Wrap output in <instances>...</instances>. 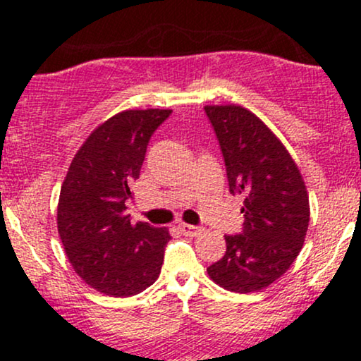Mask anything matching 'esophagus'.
<instances>
[{
    "label": "esophagus",
    "instance_id": "obj_1",
    "mask_svg": "<svg viewBox=\"0 0 361 361\" xmlns=\"http://www.w3.org/2000/svg\"><path fill=\"white\" fill-rule=\"evenodd\" d=\"M180 231L185 235H190V238H197V235H200L202 233H204V227L192 226V224H181Z\"/></svg>",
    "mask_w": 361,
    "mask_h": 361
}]
</instances>
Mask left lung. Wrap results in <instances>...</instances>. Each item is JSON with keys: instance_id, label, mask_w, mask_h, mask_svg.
<instances>
[{"instance_id": "1", "label": "left lung", "mask_w": 361, "mask_h": 361, "mask_svg": "<svg viewBox=\"0 0 361 361\" xmlns=\"http://www.w3.org/2000/svg\"><path fill=\"white\" fill-rule=\"evenodd\" d=\"M226 163L229 190L241 195L243 234L226 235L222 259L207 273L222 288L258 292L292 267L309 227V195L295 161L270 127L241 105H207Z\"/></svg>"}]
</instances>
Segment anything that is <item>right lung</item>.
Wrapping results in <instances>:
<instances>
[{
  "mask_svg": "<svg viewBox=\"0 0 361 361\" xmlns=\"http://www.w3.org/2000/svg\"><path fill=\"white\" fill-rule=\"evenodd\" d=\"M171 110H126L100 123L69 164L57 204V231L78 276L97 292L130 297L161 273L166 227L130 222L127 200L149 139Z\"/></svg>",
  "mask_w": 361,
  "mask_h": 361,
  "instance_id": "add662e5",
  "label": "right lung"
}]
</instances>
